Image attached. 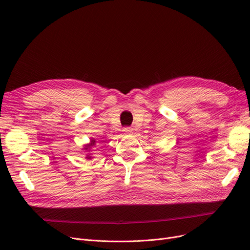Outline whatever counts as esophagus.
Listing matches in <instances>:
<instances>
[{"label":"esophagus","mask_w":250,"mask_h":250,"mask_svg":"<svg viewBox=\"0 0 250 250\" xmlns=\"http://www.w3.org/2000/svg\"><path fill=\"white\" fill-rule=\"evenodd\" d=\"M123 131L125 133H132L133 132V128H131V127H125L124 129H123Z\"/></svg>","instance_id":"obj_1"}]
</instances>
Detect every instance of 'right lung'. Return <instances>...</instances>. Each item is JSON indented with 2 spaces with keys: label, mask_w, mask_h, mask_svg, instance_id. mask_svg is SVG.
<instances>
[{
  "label": "right lung",
  "mask_w": 250,
  "mask_h": 250,
  "mask_svg": "<svg viewBox=\"0 0 250 250\" xmlns=\"http://www.w3.org/2000/svg\"><path fill=\"white\" fill-rule=\"evenodd\" d=\"M93 145H95V141H94V140H92V144H90V145H89V146L85 147L84 149H85V150H87V149H89V148H90V146H93ZM88 158H90V157H88Z\"/></svg>",
  "instance_id": "1"
}]
</instances>
